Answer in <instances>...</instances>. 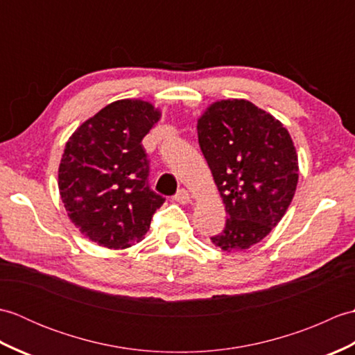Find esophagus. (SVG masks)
Instances as JSON below:
<instances>
[{
  "label": "esophagus",
  "mask_w": 355,
  "mask_h": 355,
  "mask_svg": "<svg viewBox=\"0 0 355 355\" xmlns=\"http://www.w3.org/2000/svg\"><path fill=\"white\" fill-rule=\"evenodd\" d=\"M173 200L177 202H182V205H186V202L191 201V193L186 189H180L175 195H173Z\"/></svg>",
  "instance_id": "34e87169"
}]
</instances>
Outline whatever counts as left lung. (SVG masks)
I'll use <instances>...</instances> for the list:
<instances>
[{"label": "left lung", "instance_id": "8db88e82", "mask_svg": "<svg viewBox=\"0 0 355 355\" xmlns=\"http://www.w3.org/2000/svg\"><path fill=\"white\" fill-rule=\"evenodd\" d=\"M198 143L227 212L210 236L224 252L258 244L282 220L297 186V154L288 131L244 99L221 101L198 120Z\"/></svg>", "mask_w": 355, "mask_h": 355}]
</instances>
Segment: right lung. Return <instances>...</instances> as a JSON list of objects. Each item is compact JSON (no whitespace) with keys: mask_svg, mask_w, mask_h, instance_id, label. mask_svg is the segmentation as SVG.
<instances>
[{"mask_svg":"<svg viewBox=\"0 0 355 355\" xmlns=\"http://www.w3.org/2000/svg\"><path fill=\"white\" fill-rule=\"evenodd\" d=\"M160 112L148 102L107 105L70 140L59 166V192L70 220L94 243L126 248L149 230L164 198L149 187L141 140Z\"/></svg>","mask_w":355,"mask_h":355,"instance_id":"1","label":"right lung"}]
</instances>
